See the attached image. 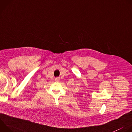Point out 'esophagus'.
Segmentation results:
<instances>
[{"mask_svg":"<svg viewBox=\"0 0 132 132\" xmlns=\"http://www.w3.org/2000/svg\"><path fill=\"white\" fill-rule=\"evenodd\" d=\"M55 81H57V82H59L60 81V78H55Z\"/></svg>","mask_w":132,"mask_h":132,"instance_id":"34e87169","label":"esophagus"}]
</instances>
